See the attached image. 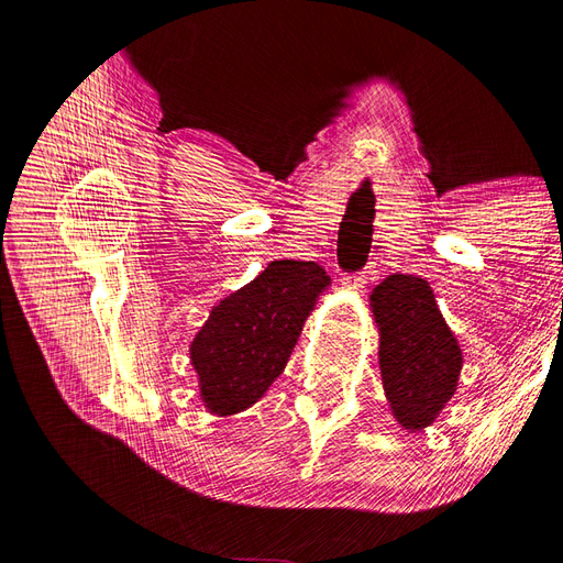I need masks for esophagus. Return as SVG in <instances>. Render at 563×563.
Returning <instances> with one entry per match:
<instances>
[{
    "mask_svg": "<svg viewBox=\"0 0 563 563\" xmlns=\"http://www.w3.org/2000/svg\"><path fill=\"white\" fill-rule=\"evenodd\" d=\"M366 286V275H354V277H343V288H347V291H354L360 294L364 291Z\"/></svg>",
    "mask_w": 563,
    "mask_h": 563,
    "instance_id": "obj_1",
    "label": "esophagus"
}]
</instances>
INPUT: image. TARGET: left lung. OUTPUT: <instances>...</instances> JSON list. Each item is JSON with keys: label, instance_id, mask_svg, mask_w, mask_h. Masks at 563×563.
Segmentation results:
<instances>
[{"label": "left lung", "instance_id": "8db88e82", "mask_svg": "<svg viewBox=\"0 0 563 563\" xmlns=\"http://www.w3.org/2000/svg\"><path fill=\"white\" fill-rule=\"evenodd\" d=\"M368 308L389 411L404 430L422 432L457 391L463 350L420 277L389 275L371 291Z\"/></svg>", "mask_w": 563, "mask_h": 563}]
</instances>
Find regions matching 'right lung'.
<instances>
[{
    "label": "right lung",
    "instance_id": "add662e5",
    "mask_svg": "<svg viewBox=\"0 0 563 563\" xmlns=\"http://www.w3.org/2000/svg\"><path fill=\"white\" fill-rule=\"evenodd\" d=\"M329 286L317 263L282 258L213 305L190 343L199 399L209 413L230 418L265 397Z\"/></svg>",
    "mask_w": 563,
    "mask_h": 563
}]
</instances>
